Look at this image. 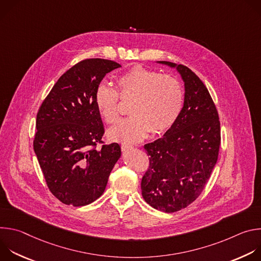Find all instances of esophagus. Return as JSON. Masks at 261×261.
Segmentation results:
<instances>
[{"label":"esophagus","mask_w":261,"mask_h":261,"mask_svg":"<svg viewBox=\"0 0 261 261\" xmlns=\"http://www.w3.org/2000/svg\"><path fill=\"white\" fill-rule=\"evenodd\" d=\"M121 148H122V151H123V152H126V151H130V150H132L133 146H132V145H129V144H122Z\"/></svg>","instance_id":"1"}]
</instances>
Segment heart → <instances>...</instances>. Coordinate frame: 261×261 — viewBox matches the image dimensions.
Instances as JSON below:
<instances>
[{
	"instance_id": "b5f03b06",
	"label": "heart",
	"mask_w": 261,
	"mask_h": 261,
	"mask_svg": "<svg viewBox=\"0 0 261 261\" xmlns=\"http://www.w3.org/2000/svg\"><path fill=\"white\" fill-rule=\"evenodd\" d=\"M120 98L131 101V117L121 120L108 131L111 140L134 143L148 132L160 135L177 121L184 106V89L178 80L168 74L135 65L116 81V89L100 85L95 93V105L107 124L120 117Z\"/></svg>"
}]
</instances>
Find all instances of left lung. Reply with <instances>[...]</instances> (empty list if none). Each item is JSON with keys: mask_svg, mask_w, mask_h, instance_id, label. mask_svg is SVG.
<instances>
[{"mask_svg": "<svg viewBox=\"0 0 261 261\" xmlns=\"http://www.w3.org/2000/svg\"><path fill=\"white\" fill-rule=\"evenodd\" d=\"M176 68L185 83L181 113L175 124L144 144L150 166L141 179L143 199L156 210L174 213L190 205L202 192L217 163L221 142L216 105L201 80L184 65Z\"/></svg>", "mask_w": 261, "mask_h": 261, "instance_id": "8db88e82", "label": "left lung"}]
</instances>
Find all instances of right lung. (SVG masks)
<instances>
[{
    "instance_id": "add662e5",
    "label": "right lung",
    "mask_w": 261,
    "mask_h": 261,
    "mask_svg": "<svg viewBox=\"0 0 261 261\" xmlns=\"http://www.w3.org/2000/svg\"><path fill=\"white\" fill-rule=\"evenodd\" d=\"M119 67L104 59L75 64L58 80L37 114L34 151L48 189L65 204L83 206L98 199L121 157L119 143L103 144L104 127L95 105L101 81Z\"/></svg>"
}]
</instances>
